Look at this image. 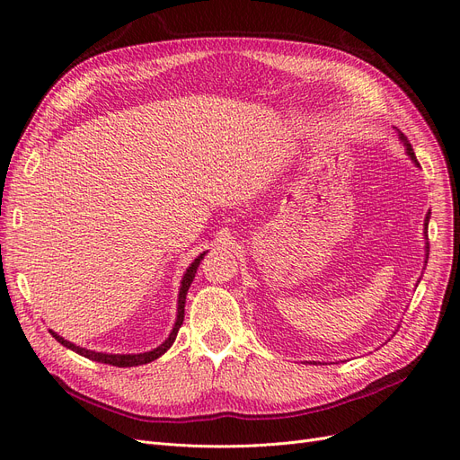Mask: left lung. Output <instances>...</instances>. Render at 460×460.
<instances>
[{
	"mask_svg": "<svg viewBox=\"0 0 460 460\" xmlns=\"http://www.w3.org/2000/svg\"><path fill=\"white\" fill-rule=\"evenodd\" d=\"M399 137H401V142L402 144H405L407 146V153H409V155H411V159L416 163V164H419V161H416V157H414V151H412V146L409 144V140H407V136L405 134H402V132H399ZM428 220H429V213H428V217H426V222H424V226H426V230H428ZM426 249H428V252H429V245H426ZM428 259V257H426Z\"/></svg>",
	"mask_w": 460,
	"mask_h": 460,
	"instance_id": "left-lung-1",
	"label": "left lung"
}]
</instances>
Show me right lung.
Returning a JSON list of instances; mask_svg holds the SVG:
<instances>
[{"label":"right lung","instance_id":"add662e5","mask_svg":"<svg viewBox=\"0 0 460 460\" xmlns=\"http://www.w3.org/2000/svg\"><path fill=\"white\" fill-rule=\"evenodd\" d=\"M203 257H205V253H201L196 261H193V262L190 264V267H188L184 278H182V286H180V294H178V316H176V324H174V328H172V332H171V336L166 338V340L157 347V349L147 351V353H137V355H107V353H95V351L84 349V347H78V345H75V343H71V341H66L65 338L58 336V333H55V332H51V336H53L55 340H58L61 345H65L66 349H73V351H76L78 355L86 357V358H92V360H97V363H103V365H113V367H137V365H147V363H151V360L159 358L166 349H169V347H171V345L174 343V340H176V333H178L180 326H182V323H184L186 294H188V289H190V286H191V282H193V278H196L198 267H199V262H201Z\"/></svg>","mask_w":460,"mask_h":460}]
</instances>
